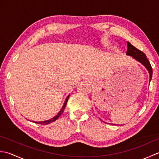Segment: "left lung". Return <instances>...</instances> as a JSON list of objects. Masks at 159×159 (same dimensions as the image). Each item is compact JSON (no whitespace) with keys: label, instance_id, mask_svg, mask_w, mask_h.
I'll use <instances>...</instances> for the list:
<instances>
[{"label":"left lung","instance_id":"left-lung-1","mask_svg":"<svg viewBox=\"0 0 159 159\" xmlns=\"http://www.w3.org/2000/svg\"><path fill=\"white\" fill-rule=\"evenodd\" d=\"M127 48H127L126 55L128 56H131L133 59H134L135 60H137V61L141 63L148 71V73H149V75H150V82L152 77V69L150 63L147 59L146 55H145L142 51H141V50L136 48L134 46L132 45L129 42H127Z\"/></svg>","mask_w":159,"mask_h":159}]
</instances>
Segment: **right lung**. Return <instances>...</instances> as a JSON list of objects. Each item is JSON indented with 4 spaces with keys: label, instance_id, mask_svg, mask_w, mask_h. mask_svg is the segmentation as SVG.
I'll list each match as a JSON object with an SVG mask.
<instances>
[{
    "label": "right lung",
    "instance_id": "right-lung-1",
    "mask_svg": "<svg viewBox=\"0 0 159 159\" xmlns=\"http://www.w3.org/2000/svg\"><path fill=\"white\" fill-rule=\"evenodd\" d=\"M70 95V94H69V95L67 96V97L66 98V100H65V102H64V104H63V105L62 108H61V110H60L59 112L58 113H57L55 117H52V118H51V119L48 120H46V121H32L33 122L36 123V124H50V123L53 122V121H56L57 120H58V118L60 117L61 115V114L63 113V112L64 111V109H65V107H66V104H67V100H68V98H69Z\"/></svg>",
    "mask_w": 159,
    "mask_h": 159
}]
</instances>
